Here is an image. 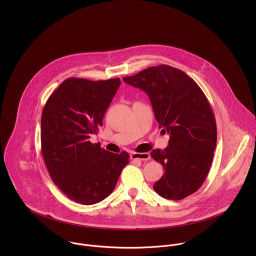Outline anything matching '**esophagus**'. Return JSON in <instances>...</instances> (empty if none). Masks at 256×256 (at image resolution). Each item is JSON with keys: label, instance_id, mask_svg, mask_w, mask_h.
<instances>
[{"label": "esophagus", "instance_id": "34e87169", "mask_svg": "<svg viewBox=\"0 0 256 256\" xmlns=\"http://www.w3.org/2000/svg\"><path fill=\"white\" fill-rule=\"evenodd\" d=\"M130 156L132 160H148L150 158L148 152H132Z\"/></svg>", "mask_w": 256, "mask_h": 256}]
</instances>
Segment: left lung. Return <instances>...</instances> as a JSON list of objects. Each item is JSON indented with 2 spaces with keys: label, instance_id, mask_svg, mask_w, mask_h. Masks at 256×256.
<instances>
[{
  "label": "left lung",
  "instance_id": "obj_1",
  "mask_svg": "<svg viewBox=\"0 0 256 256\" xmlns=\"http://www.w3.org/2000/svg\"><path fill=\"white\" fill-rule=\"evenodd\" d=\"M123 80L146 92L158 127L170 135L164 150L150 152L164 170L154 191L170 200L193 194L208 176L217 144L216 120L206 96L189 76L168 65L150 67Z\"/></svg>",
  "mask_w": 256,
  "mask_h": 256
}]
</instances>
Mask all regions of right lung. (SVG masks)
<instances>
[{
  "instance_id": "obj_1",
  "label": "right lung",
  "mask_w": 256,
  "mask_h": 256,
  "mask_svg": "<svg viewBox=\"0 0 256 256\" xmlns=\"http://www.w3.org/2000/svg\"><path fill=\"white\" fill-rule=\"evenodd\" d=\"M120 78L65 80L41 115V152L50 176L71 200L92 205L112 193L129 164L126 152L113 154L90 138L102 126Z\"/></svg>"
}]
</instances>
